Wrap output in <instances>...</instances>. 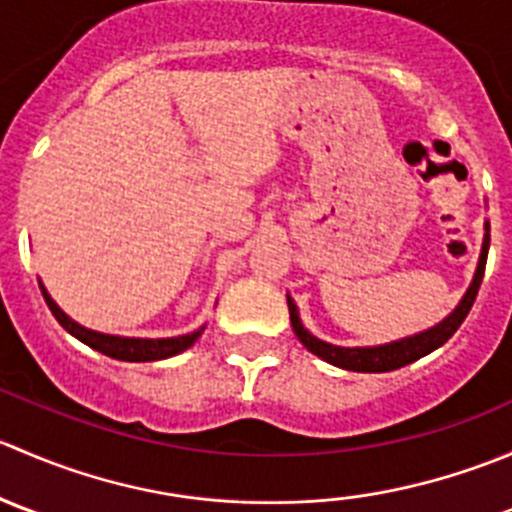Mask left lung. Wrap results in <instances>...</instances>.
<instances>
[{"label": "left lung", "instance_id": "obj_1", "mask_svg": "<svg viewBox=\"0 0 512 512\" xmlns=\"http://www.w3.org/2000/svg\"><path fill=\"white\" fill-rule=\"evenodd\" d=\"M488 247H490V227H488V223H485L483 252H480L476 277H473V285L468 287L466 297L461 299V304H458L456 312H453L451 317H446L441 324H436L433 329H426V332L414 334V337H409V339L384 344V347H354V349L334 347V344L322 342V339H317L314 334H309L307 329L302 327V322H299L297 304L287 297L289 322H292V329H294V334H297V339L309 349V352L317 354L319 359L329 361V364L339 366V369L366 371V374H379V371L401 369V366L411 364V361L421 359V356L431 354L433 349H438L441 344H446L448 339L456 334V329L461 327L463 319L468 317V312H471L473 302H476V297H478V289H480V282H483V272H485V260H488Z\"/></svg>", "mask_w": 512, "mask_h": 512}]
</instances>
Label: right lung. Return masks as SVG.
Instances as JSON below:
<instances>
[{"instance_id": "1", "label": "right lung", "mask_w": 512, "mask_h": 512, "mask_svg": "<svg viewBox=\"0 0 512 512\" xmlns=\"http://www.w3.org/2000/svg\"><path fill=\"white\" fill-rule=\"evenodd\" d=\"M41 287V285H39ZM41 294H44L46 304H49L51 314L56 317V322L66 329L69 334H74L79 342L89 344L91 349L96 352L111 356V359H121V361H158V359H168V356H175L180 352H185L188 347H193L198 342V337L203 334L205 327H200L198 332L185 334V337H173V339H126V337H111V334H98L91 332V329L81 327L76 324L74 319L66 317L59 307H56L54 299L49 297L44 287H41Z\"/></svg>"}]
</instances>
